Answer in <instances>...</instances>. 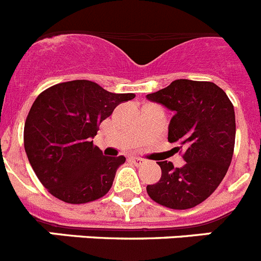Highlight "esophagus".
Here are the masks:
<instances>
[{
  "mask_svg": "<svg viewBox=\"0 0 261 261\" xmlns=\"http://www.w3.org/2000/svg\"><path fill=\"white\" fill-rule=\"evenodd\" d=\"M130 161H132V162L135 163L136 166H140V165H142V163L145 162L144 159L140 158V156H132V158H130Z\"/></svg>",
  "mask_w": 261,
  "mask_h": 261,
  "instance_id": "obj_1",
  "label": "esophagus"
}]
</instances>
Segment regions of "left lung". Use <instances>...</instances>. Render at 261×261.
Segmentation results:
<instances>
[{
  "instance_id": "obj_1",
  "label": "left lung",
  "mask_w": 261,
  "mask_h": 261,
  "mask_svg": "<svg viewBox=\"0 0 261 261\" xmlns=\"http://www.w3.org/2000/svg\"><path fill=\"white\" fill-rule=\"evenodd\" d=\"M146 98L174 112L168 141L184 147L186 161L179 168L167 161L156 162L162 176L146 187L147 195L167 208H193L216 191L229 170L235 144L234 106L216 84L191 80L174 81Z\"/></svg>"
}]
</instances>
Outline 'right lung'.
Listing matches in <instances>:
<instances>
[{"mask_svg": "<svg viewBox=\"0 0 261 261\" xmlns=\"http://www.w3.org/2000/svg\"><path fill=\"white\" fill-rule=\"evenodd\" d=\"M133 98L77 80L55 85L35 99L24 123V150L50 195L85 204L110 191L125 156L103 155L93 138L116 106Z\"/></svg>", "mask_w": 261, "mask_h": 261, "instance_id": "obj_1", "label": "right lung"}]
</instances>
